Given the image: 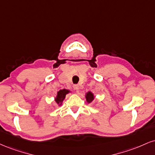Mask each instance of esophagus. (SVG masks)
<instances>
[{"label":"esophagus","instance_id":"1","mask_svg":"<svg viewBox=\"0 0 155 155\" xmlns=\"http://www.w3.org/2000/svg\"><path fill=\"white\" fill-rule=\"evenodd\" d=\"M73 87H74V89L75 90H76V92H78V93H79V85L78 84H74V86H73Z\"/></svg>","mask_w":155,"mask_h":155}]
</instances>
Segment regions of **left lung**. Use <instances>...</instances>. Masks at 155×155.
Listing matches in <instances>:
<instances>
[{
    "mask_svg": "<svg viewBox=\"0 0 155 155\" xmlns=\"http://www.w3.org/2000/svg\"><path fill=\"white\" fill-rule=\"evenodd\" d=\"M85 97H86L87 102L89 103V104H90V103H91L92 101L94 100V98H95V97H94L93 93H92L91 92H87L86 95H85Z\"/></svg>",
    "mask_w": 155,
    "mask_h": 155,
    "instance_id": "obj_1",
    "label": "left lung"
}]
</instances>
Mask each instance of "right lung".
<instances>
[{
  "mask_svg": "<svg viewBox=\"0 0 155 155\" xmlns=\"http://www.w3.org/2000/svg\"><path fill=\"white\" fill-rule=\"evenodd\" d=\"M70 92V90H66V89H63V90H60V91L58 92L56 97H55V102L57 103L59 106H61L62 103L64 99H65V95Z\"/></svg>",
  "mask_w": 155,
  "mask_h": 155,
  "instance_id": "obj_1",
  "label": "right lung"
}]
</instances>
